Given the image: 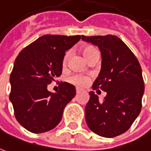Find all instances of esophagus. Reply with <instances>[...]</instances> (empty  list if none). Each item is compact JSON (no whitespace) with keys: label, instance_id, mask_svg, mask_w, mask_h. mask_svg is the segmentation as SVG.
<instances>
[{"label":"esophagus","instance_id":"34e87169","mask_svg":"<svg viewBox=\"0 0 151 151\" xmlns=\"http://www.w3.org/2000/svg\"><path fill=\"white\" fill-rule=\"evenodd\" d=\"M81 88H76V93H81Z\"/></svg>","mask_w":151,"mask_h":151}]
</instances>
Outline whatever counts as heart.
I'll return each instance as SVG.
<instances>
[{
  "mask_svg": "<svg viewBox=\"0 0 151 151\" xmlns=\"http://www.w3.org/2000/svg\"><path fill=\"white\" fill-rule=\"evenodd\" d=\"M97 50L94 48L93 46L91 45H88V46H85L84 48L82 49V53L85 57L86 59H88L90 56H91L93 53L96 52ZM70 51L68 50L65 52V54L63 55V66H66L69 59H70ZM69 81L70 83L76 85V86H78L80 88H84L86 86H88L89 84V82L91 81V78L90 76H84V75H81V74H74L72 75L71 76L69 77Z\"/></svg>",
  "mask_w": 151,
  "mask_h": 151,
  "instance_id": "1",
  "label": "heart"
}]
</instances>
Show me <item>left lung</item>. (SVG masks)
Instances as JSON below:
<instances>
[{"label": "left lung", "instance_id": "8db88e82", "mask_svg": "<svg viewBox=\"0 0 151 151\" xmlns=\"http://www.w3.org/2000/svg\"><path fill=\"white\" fill-rule=\"evenodd\" d=\"M81 39L97 45L101 52V70L93 88L106 92L102 102L94 92L89 93L86 122L96 134L117 137L132 126L141 112L145 92L141 66L133 52L117 36H81Z\"/></svg>", "mask_w": 151, "mask_h": 151}]
</instances>
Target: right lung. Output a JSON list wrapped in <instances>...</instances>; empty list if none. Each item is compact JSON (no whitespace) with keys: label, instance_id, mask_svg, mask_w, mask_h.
Masks as SVG:
<instances>
[{"label":"right lung","instance_id":"add662e5","mask_svg":"<svg viewBox=\"0 0 151 151\" xmlns=\"http://www.w3.org/2000/svg\"><path fill=\"white\" fill-rule=\"evenodd\" d=\"M80 39V35H44L17 56L10 75L9 100L17 121L27 131L42 133L59 124L76 88L62 81L59 90L51 93L47 85L61 76L65 51Z\"/></svg>","mask_w":151,"mask_h":151}]
</instances>
